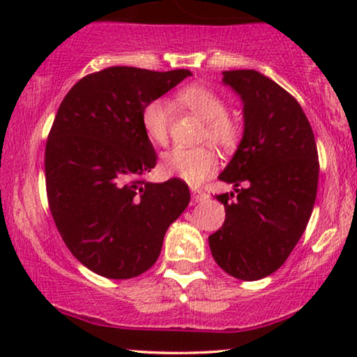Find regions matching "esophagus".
Returning a JSON list of instances; mask_svg holds the SVG:
<instances>
[{"label": "esophagus", "instance_id": "34e87169", "mask_svg": "<svg viewBox=\"0 0 357 357\" xmlns=\"http://www.w3.org/2000/svg\"><path fill=\"white\" fill-rule=\"evenodd\" d=\"M192 198H193V202H206L208 193H204L203 190H199V188H192Z\"/></svg>", "mask_w": 357, "mask_h": 357}]
</instances>
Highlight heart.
Listing matches in <instances>:
<instances>
[{
  "label": "heart",
  "instance_id": "obj_1",
  "mask_svg": "<svg viewBox=\"0 0 357 357\" xmlns=\"http://www.w3.org/2000/svg\"><path fill=\"white\" fill-rule=\"evenodd\" d=\"M178 102L185 109L203 120L199 141H209L221 149L236 148L242 136V126L227 114V102L216 91L202 84L183 87L178 92ZM141 125L146 136L154 144L164 146L169 141L170 109L164 99H153L141 110ZM216 154L209 146L197 148H174L162 155L160 170L170 177L185 182L202 183L216 167Z\"/></svg>",
  "mask_w": 357,
  "mask_h": 357
}]
</instances>
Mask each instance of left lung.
Listing matches in <instances>:
<instances>
[{"instance_id": "1", "label": "left lung", "mask_w": 357, "mask_h": 357, "mask_svg": "<svg viewBox=\"0 0 357 357\" xmlns=\"http://www.w3.org/2000/svg\"><path fill=\"white\" fill-rule=\"evenodd\" d=\"M222 75L224 84L242 97L245 128L219 175L236 193L216 195L226 221L208 241L227 275L255 281L275 273L305 231L319 185V153L309 120L289 92L255 70Z\"/></svg>"}]
</instances>
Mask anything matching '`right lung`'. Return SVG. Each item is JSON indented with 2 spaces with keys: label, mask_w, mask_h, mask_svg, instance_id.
Instances as JSON below:
<instances>
[{
  "label": "right lung",
  "mask_w": 357,
  "mask_h": 357,
  "mask_svg": "<svg viewBox=\"0 0 357 357\" xmlns=\"http://www.w3.org/2000/svg\"><path fill=\"white\" fill-rule=\"evenodd\" d=\"M188 76L112 66L77 81L60 104L45 146L48 206L63 242L97 275L148 271L188 206L182 180H144L158 155L141 125L143 107Z\"/></svg>",
  "instance_id": "obj_1"
}]
</instances>
